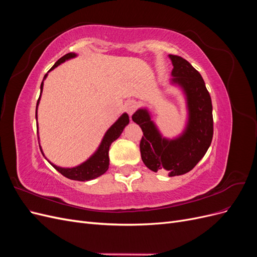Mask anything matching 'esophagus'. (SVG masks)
I'll use <instances>...</instances> for the list:
<instances>
[{
	"instance_id": "esophagus-1",
	"label": "esophagus",
	"mask_w": 257,
	"mask_h": 257,
	"mask_svg": "<svg viewBox=\"0 0 257 257\" xmlns=\"http://www.w3.org/2000/svg\"><path fill=\"white\" fill-rule=\"evenodd\" d=\"M124 108H125L126 112H127L130 115H132V114H133V113L135 112V110L137 109V103L135 102L134 99L127 100V102L125 103V105H124Z\"/></svg>"
}]
</instances>
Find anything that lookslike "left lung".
<instances>
[{"instance_id": "left-lung-1", "label": "left lung", "mask_w": 257, "mask_h": 257, "mask_svg": "<svg viewBox=\"0 0 257 257\" xmlns=\"http://www.w3.org/2000/svg\"><path fill=\"white\" fill-rule=\"evenodd\" d=\"M168 57L174 66L169 83L180 89L185 98L182 133L172 139L163 136L147 107L137 109L132 119L144 132L141 153L145 165L154 173L174 177L189 173L204 158L212 142L213 116L211 97L201 75L183 58Z\"/></svg>"}]
</instances>
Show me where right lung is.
<instances>
[{"instance_id":"right-lung-1","label":"right lung","mask_w":257,"mask_h":257,"mask_svg":"<svg viewBox=\"0 0 257 257\" xmlns=\"http://www.w3.org/2000/svg\"><path fill=\"white\" fill-rule=\"evenodd\" d=\"M76 57H77V53H75V52H69V53L65 54V56H63L61 59H59L56 62V63H54V65L50 68V71H52V69L58 67L60 64L64 63L65 61L74 59ZM48 73L44 76V79H43L42 84H41V94H40V97H38L37 104H36V112H35L36 122H37V108H38V104H40L41 96H42L44 81H45L46 78H47ZM128 123H130L128 114L126 112L122 113L120 115V118L116 120L109 128L107 130V132H106L103 139H102V142H100V144L97 147V149L95 150V152L93 153L87 161H84L83 163H81V164L74 166V167H60V166L54 165L53 163H51L49 160L46 159L45 154L42 150L41 145H40V149H41L43 155L45 157V159L50 163L52 167L56 168L58 172L63 175L64 177L71 179V180L89 181V180H92V179H95L99 176H102L103 174H105L107 172L108 167H109V157H108L109 148H110L111 144L115 141V139H118L120 137L123 130L125 128V126L127 125ZM37 127H38V125H37ZM37 133H38V132H37ZM38 139H40V138H38ZM38 144H40V141H38Z\"/></svg>"}]
</instances>
